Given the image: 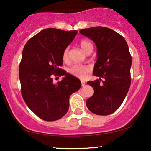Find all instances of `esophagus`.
Returning <instances> with one entry per match:
<instances>
[{"mask_svg": "<svg viewBox=\"0 0 151 151\" xmlns=\"http://www.w3.org/2000/svg\"><path fill=\"white\" fill-rule=\"evenodd\" d=\"M81 84H82V86H84V85H85L86 82H84V81H83V80H82V81H81Z\"/></svg>", "mask_w": 151, "mask_h": 151, "instance_id": "obj_1", "label": "esophagus"}]
</instances>
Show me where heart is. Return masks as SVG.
<instances>
[{"label": "heart", "mask_w": 151, "mask_h": 151, "mask_svg": "<svg viewBox=\"0 0 151 151\" xmlns=\"http://www.w3.org/2000/svg\"><path fill=\"white\" fill-rule=\"evenodd\" d=\"M80 45L81 48L83 49L84 52H86L90 49H93V45L88 40H82L80 42ZM62 58L63 60L65 63L69 61V48H66L63 51V54H62ZM89 67L86 65H73L69 69V72L71 75L79 78H85L86 73L89 71Z\"/></svg>", "instance_id": "obj_1"}]
</instances>
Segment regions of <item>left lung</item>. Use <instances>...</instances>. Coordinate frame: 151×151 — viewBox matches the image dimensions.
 Wrapping results in <instances>:
<instances>
[{"mask_svg": "<svg viewBox=\"0 0 151 151\" xmlns=\"http://www.w3.org/2000/svg\"><path fill=\"white\" fill-rule=\"evenodd\" d=\"M80 33L93 41L97 61L93 73L99 80L87 82L94 94L86 100L91 112L99 115L114 113L122 104L131 85V55L125 39L104 27L84 29Z\"/></svg>", "mask_w": 151, "mask_h": 151, "instance_id": "left-lung-1", "label": "left lung"}]
</instances>
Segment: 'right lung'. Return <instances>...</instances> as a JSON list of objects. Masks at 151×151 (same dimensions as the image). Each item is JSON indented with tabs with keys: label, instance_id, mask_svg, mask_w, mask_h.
Listing matches in <instances>:
<instances>
[{
	"label": "right lung",
	"instance_id": "1",
	"mask_svg": "<svg viewBox=\"0 0 151 151\" xmlns=\"http://www.w3.org/2000/svg\"><path fill=\"white\" fill-rule=\"evenodd\" d=\"M78 31L55 28L43 29L24 45L19 67L21 93L27 106L38 117L55 121L63 117L69 107V97L81 87V82L58 67L62 54ZM53 75L65 77L57 84Z\"/></svg>",
	"mask_w": 151,
	"mask_h": 151
}]
</instances>
